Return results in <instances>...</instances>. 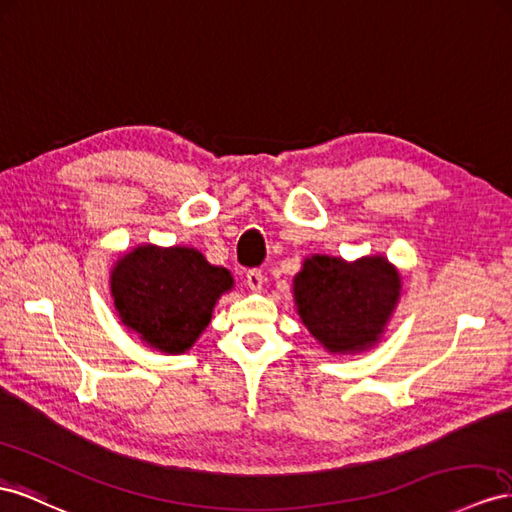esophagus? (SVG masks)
<instances>
[{
	"mask_svg": "<svg viewBox=\"0 0 512 512\" xmlns=\"http://www.w3.org/2000/svg\"><path fill=\"white\" fill-rule=\"evenodd\" d=\"M246 285L251 287L253 292H259L261 287H264V274H261L259 270H248L246 272Z\"/></svg>",
	"mask_w": 512,
	"mask_h": 512,
	"instance_id": "esophagus-1",
	"label": "esophagus"
}]
</instances>
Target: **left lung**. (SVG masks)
Segmentation results:
<instances>
[{
  "label": "left lung",
  "instance_id": "left-lung-1",
  "mask_svg": "<svg viewBox=\"0 0 512 512\" xmlns=\"http://www.w3.org/2000/svg\"><path fill=\"white\" fill-rule=\"evenodd\" d=\"M400 292V270L385 255L346 261L316 253L292 281L300 320L331 355H357L381 342Z\"/></svg>",
  "mask_w": 512,
  "mask_h": 512
}]
</instances>
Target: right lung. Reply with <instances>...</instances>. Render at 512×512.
Wrapping results in <instances>:
<instances>
[{"label":"right lung","mask_w":512,"mask_h":512,"mask_svg":"<svg viewBox=\"0 0 512 512\" xmlns=\"http://www.w3.org/2000/svg\"><path fill=\"white\" fill-rule=\"evenodd\" d=\"M231 290V272L192 246L138 244L110 270L123 326L164 355L188 352L212 322L218 298Z\"/></svg>","instance_id":"add662e5"}]
</instances>
